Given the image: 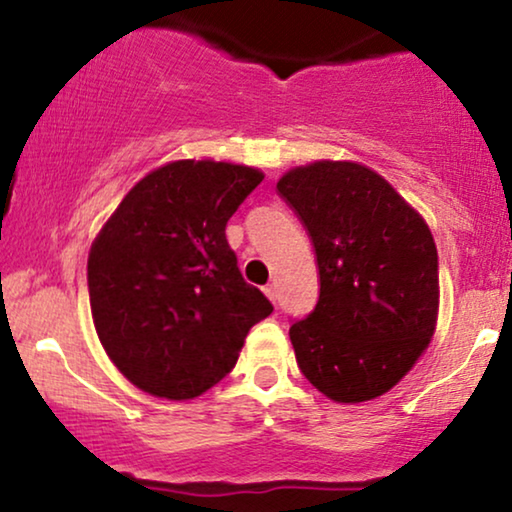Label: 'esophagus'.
<instances>
[{
	"mask_svg": "<svg viewBox=\"0 0 512 512\" xmlns=\"http://www.w3.org/2000/svg\"><path fill=\"white\" fill-rule=\"evenodd\" d=\"M263 293L272 300V303H277V289H275V284H268V286H265Z\"/></svg>",
	"mask_w": 512,
	"mask_h": 512,
	"instance_id": "1",
	"label": "esophagus"
}]
</instances>
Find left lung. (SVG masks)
Segmentation results:
<instances>
[{
  "instance_id": "8db88e82",
  "label": "left lung",
  "mask_w": 512,
  "mask_h": 512,
  "mask_svg": "<svg viewBox=\"0 0 512 512\" xmlns=\"http://www.w3.org/2000/svg\"><path fill=\"white\" fill-rule=\"evenodd\" d=\"M310 235L319 300L289 328L300 373L338 403L394 387L429 347L438 251L426 221L380 174L319 160L277 184Z\"/></svg>"
}]
</instances>
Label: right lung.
Returning a JSON list of instances; mask_svg holds the SVG:
<instances>
[{
    "instance_id": "obj_1",
    "label": "right lung",
    "mask_w": 512,
    "mask_h": 512,
    "mask_svg": "<svg viewBox=\"0 0 512 512\" xmlns=\"http://www.w3.org/2000/svg\"><path fill=\"white\" fill-rule=\"evenodd\" d=\"M254 167L177 160L135 184L95 237L88 293L109 359L146 394L186 401L235 368L272 303L244 282L226 223Z\"/></svg>"
}]
</instances>
